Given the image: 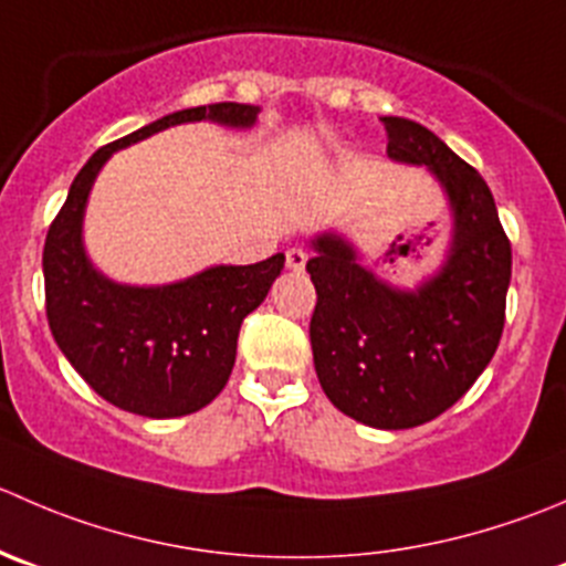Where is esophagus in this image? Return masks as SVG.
I'll list each match as a JSON object with an SVG mask.
<instances>
[{"instance_id": "1", "label": "esophagus", "mask_w": 566, "mask_h": 566, "mask_svg": "<svg viewBox=\"0 0 566 566\" xmlns=\"http://www.w3.org/2000/svg\"><path fill=\"white\" fill-rule=\"evenodd\" d=\"M306 260H310V256H306L304 249H290L287 254H284V262H287L290 271H304Z\"/></svg>"}]
</instances>
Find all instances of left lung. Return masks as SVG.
Masks as SVG:
<instances>
[{"label":"left lung","mask_w":566,"mask_h":566,"mask_svg":"<svg viewBox=\"0 0 566 566\" xmlns=\"http://www.w3.org/2000/svg\"><path fill=\"white\" fill-rule=\"evenodd\" d=\"M387 155L429 166L453 210L448 262L417 293H398L356 262L337 234L306 262L317 304L312 356L323 392L373 429H415L451 409L495 356L506 321L512 243L484 177L409 118H381Z\"/></svg>","instance_id":"1"}]
</instances>
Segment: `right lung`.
Listing matches in <instances>:
<instances>
[{
    "label": "right lung",
    "instance_id": "1",
    "mask_svg": "<svg viewBox=\"0 0 566 566\" xmlns=\"http://www.w3.org/2000/svg\"><path fill=\"white\" fill-rule=\"evenodd\" d=\"M201 118L251 126L256 107L201 104L102 146L74 177L43 243L46 321L54 343L104 400L157 420L199 411L227 387L240 326L265 301L284 254L254 265H218L166 287H126L87 262L82 212L98 168L115 149Z\"/></svg>",
    "mask_w": 566,
    "mask_h": 566
}]
</instances>
